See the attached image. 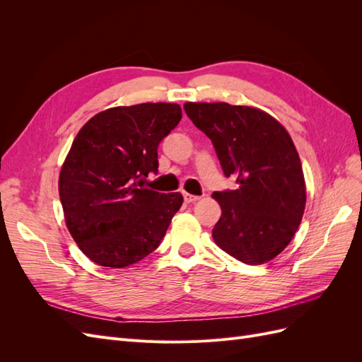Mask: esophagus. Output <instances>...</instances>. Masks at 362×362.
<instances>
[{"mask_svg":"<svg viewBox=\"0 0 362 362\" xmlns=\"http://www.w3.org/2000/svg\"><path fill=\"white\" fill-rule=\"evenodd\" d=\"M182 196H184V201L187 202V204H192V202L199 201V196H194V194H190V193H184Z\"/></svg>","mask_w":362,"mask_h":362,"instance_id":"esophagus-1","label":"esophagus"}]
</instances>
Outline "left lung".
I'll list each match as a JSON object with an SVG mask.
<instances>
[{"mask_svg": "<svg viewBox=\"0 0 362 362\" xmlns=\"http://www.w3.org/2000/svg\"><path fill=\"white\" fill-rule=\"evenodd\" d=\"M192 122L213 141L235 190L214 192L222 216L213 238L246 264H264L291 242L306 192L298 151L287 129L258 108L226 103H185Z\"/></svg>", "mask_w": 362, "mask_h": 362, "instance_id": "8db88e82", "label": "left lung"}]
</instances>
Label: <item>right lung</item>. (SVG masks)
I'll list each match as a JSON object with an SVG mask.
<instances>
[{
    "label": "right lung",
    "instance_id": "right-lung-1",
    "mask_svg": "<svg viewBox=\"0 0 362 362\" xmlns=\"http://www.w3.org/2000/svg\"><path fill=\"white\" fill-rule=\"evenodd\" d=\"M181 107L145 103L95 115L63 163L64 218L86 257L122 269L154 252L182 205L180 193L145 187L158 172V145L181 120Z\"/></svg>",
    "mask_w": 362,
    "mask_h": 362
}]
</instances>
